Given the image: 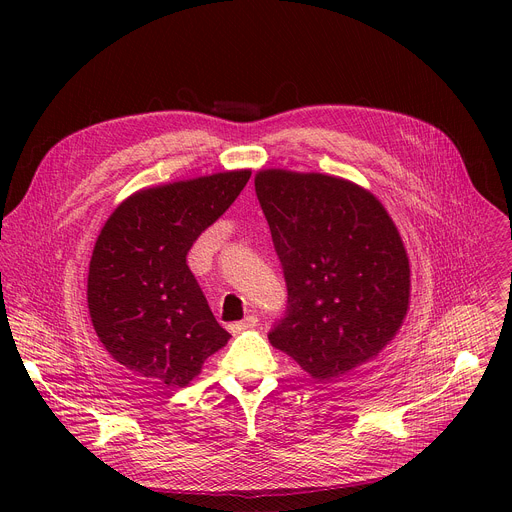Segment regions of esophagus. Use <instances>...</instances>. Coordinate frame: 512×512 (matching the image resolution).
Returning <instances> with one entry per match:
<instances>
[{"mask_svg": "<svg viewBox=\"0 0 512 512\" xmlns=\"http://www.w3.org/2000/svg\"><path fill=\"white\" fill-rule=\"evenodd\" d=\"M257 322H259V320H257V316H247L245 320L231 324V326H229V330H231L233 334H239V332H243V330H249V328L257 326Z\"/></svg>", "mask_w": 512, "mask_h": 512, "instance_id": "obj_1", "label": "esophagus"}]
</instances>
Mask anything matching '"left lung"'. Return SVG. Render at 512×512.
Listing matches in <instances>:
<instances>
[{"label": "left lung", "mask_w": 512, "mask_h": 512, "mask_svg": "<svg viewBox=\"0 0 512 512\" xmlns=\"http://www.w3.org/2000/svg\"><path fill=\"white\" fill-rule=\"evenodd\" d=\"M255 194L287 287L269 342L320 381L377 356L409 306V259L383 204L356 184L263 170Z\"/></svg>", "instance_id": "1"}]
</instances>
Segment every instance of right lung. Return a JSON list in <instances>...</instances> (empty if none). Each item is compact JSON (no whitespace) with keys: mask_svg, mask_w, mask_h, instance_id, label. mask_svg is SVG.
<instances>
[{"mask_svg":"<svg viewBox=\"0 0 512 512\" xmlns=\"http://www.w3.org/2000/svg\"><path fill=\"white\" fill-rule=\"evenodd\" d=\"M249 176L241 170L141 190L105 223L89 265V312L107 352L145 383L186 387L231 338L186 257Z\"/></svg>","mask_w":512,"mask_h":512,"instance_id":"1","label":"right lung"}]
</instances>
